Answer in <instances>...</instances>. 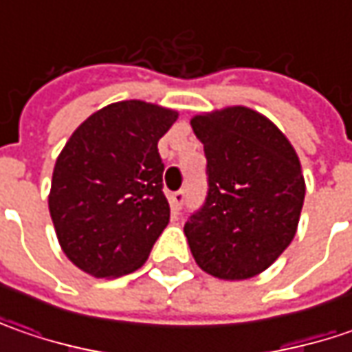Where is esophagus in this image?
<instances>
[{"label":"esophagus","mask_w":352,"mask_h":352,"mask_svg":"<svg viewBox=\"0 0 352 352\" xmlns=\"http://www.w3.org/2000/svg\"><path fill=\"white\" fill-rule=\"evenodd\" d=\"M184 204H186V192H184V190H180V192H174V194L170 196V206H172V210L174 211L182 210Z\"/></svg>","instance_id":"1"}]
</instances>
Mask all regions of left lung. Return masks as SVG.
Returning a JSON list of instances; mask_svg holds the SVG:
<instances>
[{
    "label": "left lung",
    "mask_w": 352,
    "mask_h": 352,
    "mask_svg": "<svg viewBox=\"0 0 352 352\" xmlns=\"http://www.w3.org/2000/svg\"><path fill=\"white\" fill-rule=\"evenodd\" d=\"M190 123L204 144L210 186L184 225L190 250L211 276H256L296 235L305 196L300 158L270 119L243 105Z\"/></svg>",
    "instance_id": "left-lung-1"
}]
</instances>
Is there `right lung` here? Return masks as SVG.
Listing matches in <instances>:
<instances>
[{
  "mask_svg": "<svg viewBox=\"0 0 352 352\" xmlns=\"http://www.w3.org/2000/svg\"><path fill=\"white\" fill-rule=\"evenodd\" d=\"M178 111L117 102L89 116L56 158L48 210L64 254L96 278L141 268L170 221L158 141Z\"/></svg>",
  "mask_w": 352,
  "mask_h": 352,
  "instance_id": "1",
  "label": "right lung"
}]
</instances>
